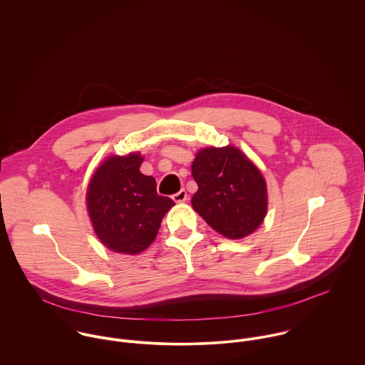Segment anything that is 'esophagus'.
I'll use <instances>...</instances> for the list:
<instances>
[{"label":"esophagus","mask_w":365,"mask_h":365,"mask_svg":"<svg viewBox=\"0 0 365 365\" xmlns=\"http://www.w3.org/2000/svg\"><path fill=\"white\" fill-rule=\"evenodd\" d=\"M173 200L177 202V204H181V202H185L188 200V195H187V191L185 190H181L178 191L177 194L173 195Z\"/></svg>","instance_id":"obj_1"}]
</instances>
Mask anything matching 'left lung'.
I'll use <instances>...</instances> for the list:
<instances>
[{"label":"left lung","mask_w":365,"mask_h":365,"mask_svg":"<svg viewBox=\"0 0 365 365\" xmlns=\"http://www.w3.org/2000/svg\"><path fill=\"white\" fill-rule=\"evenodd\" d=\"M191 170L198 184L192 208L212 229L235 240L260 226L267 213L265 180L237 148L202 149Z\"/></svg>","instance_id":"8db88e82"}]
</instances>
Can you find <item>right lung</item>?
<instances>
[{
    "label": "right lung",
    "mask_w": 365,
    "mask_h": 365,
    "mask_svg": "<svg viewBox=\"0 0 365 365\" xmlns=\"http://www.w3.org/2000/svg\"><path fill=\"white\" fill-rule=\"evenodd\" d=\"M139 153L110 156L96 170L87 190V208L105 247L138 255L156 239L174 201L157 194L156 180L140 173Z\"/></svg>",
    "instance_id": "obj_1"
}]
</instances>
